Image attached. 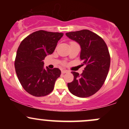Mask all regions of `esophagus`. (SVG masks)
I'll list each match as a JSON object with an SVG mask.
<instances>
[{
  "instance_id": "esophagus-1",
  "label": "esophagus",
  "mask_w": 129,
  "mask_h": 129,
  "mask_svg": "<svg viewBox=\"0 0 129 129\" xmlns=\"http://www.w3.org/2000/svg\"><path fill=\"white\" fill-rule=\"evenodd\" d=\"M69 72V71L68 70H62L61 71V73L62 74H65V73H67Z\"/></svg>"
}]
</instances>
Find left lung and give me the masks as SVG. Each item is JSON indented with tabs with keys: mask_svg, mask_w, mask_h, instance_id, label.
<instances>
[{
	"mask_svg": "<svg viewBox=\"0 0 129 129\" xmlns=\"http://www.w3.org/2000/svg\"><path fill=\"white\" fill-rule=\"evenodd\" d=\"M66 36L79 44L80 58L85 68L82 74L72 73L74 79L67 86L75 96L87 98L96 93L103 86L110 65V56L101 37L88 29L67 33Z\"/></svg>",
	"mask_w": 129,
	"mask_h": 129,
	"instance_id": "8db88e82",
	"label": "left lung"
}]
</instances>
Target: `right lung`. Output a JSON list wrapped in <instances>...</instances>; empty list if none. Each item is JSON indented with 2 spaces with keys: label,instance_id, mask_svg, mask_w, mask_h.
I'll list each match as a JSON object with an SVG mask.
<instances>
[{
  "label": "right lung",
  "instance_id": "add662e5",
  "mask_svg": "<svg viewBox=\"0 0 129 129\" xmlns=\"http://www.w3.org/2000/svg\"><path fill=\"white\" fill-rule=\"evenodd\" d=\"M63 34L39 30L30 34L20 43L14 67L19 82L26 92L34 96H44L53 90L61 72L57 68L44 69L43 60L55 50Z\"/></svg>",
  "mask_w": 129,
  "mask_h": 129
}]
</instances>
